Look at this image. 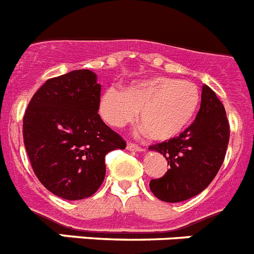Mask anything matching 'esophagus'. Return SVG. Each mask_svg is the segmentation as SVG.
<instances>
[{
  "mask_svg": "<svg viewBox=\"0 0 254 254\" xmlns=\"http://www.w3.org/2000/svg\"><path fill=\"white\" fill-rule=\"evenodd\" d=\"M127 148L129 150H134V152H141V150H143V148L139 147L138 144H134V143H127Z\"/></svg>",
  "mask_w": 254,
  "mask_h": 254,
  "instance_id": "34e87169",
  "label": "esophagus"
}]
</instances>
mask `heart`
Returning <instances> with one entry per match:
<instances>
[{"mask_svg": "<svg viewBox=\"0 0 254 254\" xmlns=\"http://www.w3.org/2000/svg\"><path fill=\"white\" fill-rule=\"evenodd\" d=\"M198 104L200 92L192 82L153 76L124 91L107 88L100 100V114L109 125L122 127L139 110L141 131L155 140H168L189 125Z\"/></svg>", "mask_w": 254, "mask_h": 254, "instance_id": "obj_1", "label": "heart"}]
</instances>
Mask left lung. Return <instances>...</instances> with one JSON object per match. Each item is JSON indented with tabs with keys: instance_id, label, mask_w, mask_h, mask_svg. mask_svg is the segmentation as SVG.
<instances>
[{
	"instance_id": "left-lung-1",
	"label": "left lung",
	"mask_w": 254,
	"mask_h": 254,
	"mask_svg": "<svg viewBox=\"0 0 254 254\" xmlns=\"http://www.w3.org/2000/svg\"><path fill=\"white\" fill-rule=\"evenodd\" d=\"M229 135L225 109L215 92L204 84L195 122L176 138L149 147L170 164L163 177L149 182L155 197L180 202L202 192L220 170Z\"/></svg>"
}]
</instances>
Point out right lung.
I'll use <instances>...</instances> for the list:
<instances>
[{
	"instance_id": "obj_1",
	"label": "right lung",
	"mask_w": 254,
	"mask_h": 254,
	"mask_svg": "<svg viewBox=\"0 0 254 254\" xmlns=\"http://www.w3.org/2000/svg\"><path fill=\"white\" fill-rule=\"evenodd\" d=\"M101 84L90 69L50 78L34 93L22 135L34 173L64 200L90 197L104 182L105 155L127 143L99 115Z\"/></svg>"
}]
</instances>
